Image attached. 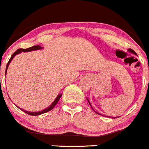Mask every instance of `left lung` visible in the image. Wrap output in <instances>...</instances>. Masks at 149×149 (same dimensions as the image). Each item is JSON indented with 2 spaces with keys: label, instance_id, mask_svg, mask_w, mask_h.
I'll return each instance as SVG.
<instances>
[{
  "label": "left lung",
  "instance_id": "8db88e82",
  "mask_svg": "<svg viewBox=\"0 0 149 149\" xmlns=\"http://www.w3.org/2000/svg\"><path fill=\"white\" fill-rule=\"evenodd\" d=\"M128 50H129V51H130V52H133V53L136 54V52H135V51H134V50H133V49H128ZM88 103H89L90 106H91V104H90V102H88ZM92 109H93V108H92ZM94 112H96V113L99 114V115H101V114H100V113H99V112H96V111H94ZM102 116H103V115H102ZM110 118H111V117H110ZM112 118H116V117H115H115H114V118H113V117H112Z\"/></svg>",
  "mask_w": 149,
  "mask_h": 149
}]
</instances>
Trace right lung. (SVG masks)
I'll list each match as a JSON object with an SVG mask.
<instances>
[{
    "label": "right lung",
    "instance_id": "right-lung-1",
    "mask_svg": "<svg viewBox=\"0 0 149 149\" xmlns=\"http://www.w3.org/2000/svg\"><path fill=\"white\" fill-rule=\"evenodd\" d=\"M41 48H42V47H40V45H35V46L31 47L26 48V49H23V48H21V49H18L17 50H16V52H15L14 53H13V55H11V57H10V60H9V61H8V63H7L6 68V70H7V68H8V65H9V63H10V61H11V60L13 59V57H14L15 55H17V54H19V53H20L21 52H29V51L36 50V49H41ZM61 96H62V94H59V95H58V97H56V99H55V101H54L53 102H52V104H51L50 106L49 107L46 108V109H43L42 111H40V112H28V111H26V110H24V109H22V111H24V112H26V114H28V115H42V114L45 113V112H49V111H50L51 109H53L54 107H55V105H56V104L58 103V102L59 101V100H60V99H61ZM19 109H20V108H19Z\"/></svg>",
    "mask_w": 149,
    "mask_h": 149
}]
</instances>
